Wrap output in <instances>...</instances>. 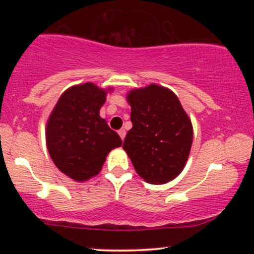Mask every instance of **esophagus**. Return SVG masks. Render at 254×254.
<instances>
[{"label": "esophagus", "instance_id": "esophagus-1", "mask_svg": "<svg viewBox=\"0 0 254 254\" xmlns=\"http://www.w3.org/2000/svg\"><path fill=\"white\" fill-rule=\"evenodd\" d=\"M118 133H119V136H121V138L124 141L125 135H127V131H125V129H121V130L118 131Z\"/></svg>", "mask_w": 254, "mask_h": 254}]
</instances>
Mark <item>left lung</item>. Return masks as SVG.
<instances>
[{"label":"left lung","instance_id":"8db88e82","mask_svg":"<svg viewBox=\"0 0 254 254\" xmlns=\"http://www.w3.org/2000/svg\"><path fill=\"white\" fill-rule=\"evenodd\" d=\"M132 127L123 149L144 182L160 185L182 173L190 155L193 127L179 99L171 89L156 83L131 89Z\"/></svg>","mask_w":254,"mask_h":254}]
</instances>
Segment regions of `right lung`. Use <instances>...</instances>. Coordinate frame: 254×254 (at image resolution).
<instances>
[{
  "mask_svg": "<svg viewBox=\"0 0 254 254\" xmlns=\"http://www.w3.org/2000/svg\"><path fill=\"white\" fill-rule=\"evenodd\" d=\"M112 87L104 89L92 82L64 90L46 123V147L56 167L75 182L98 176L106 156L122 145L99 111Z\"/></svg>",
  "mask_w": 254,
  "mask_h": 254,
  "instance_id": "add662e5",
  "label": "right lung"
}]
</instances>
